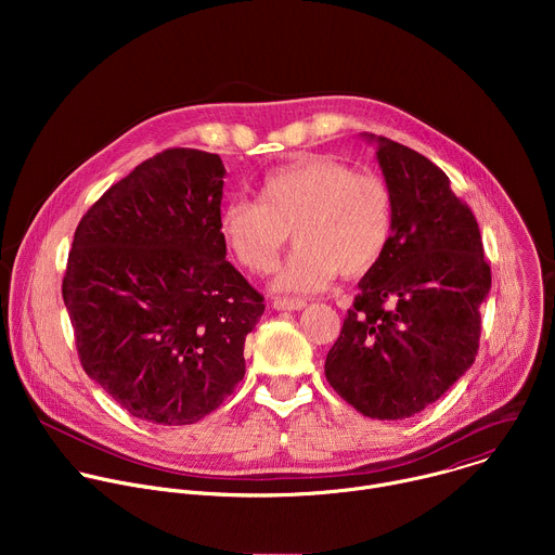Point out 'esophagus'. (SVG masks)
<instances>
[{"label": "esophagus", "mask_w": 555, "mask_h": 555, "mask_svg": "<svg viewBox=\"0 0 555 555\" xmlns=\"http://www.w3.org/2000/svg\"><path fill=\"white\" fill-rule=\"evenodd\" d=\"M305 305H307V300H302V298H274L272 300V307L276 311H298Z\"/></svg>", "instance_id": "obj_1"}]
</instances>
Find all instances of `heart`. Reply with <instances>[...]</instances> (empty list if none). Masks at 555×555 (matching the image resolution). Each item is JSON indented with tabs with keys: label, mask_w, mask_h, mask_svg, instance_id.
<instances>
[{
	"label": "heart",
	"mask_w": 555,
	"mask_h": 555,
	"mask_svg": "<svg viewBox=\"0 0 555 555\" xmlns=\"http://www.w3.org/2000/svg\"><path fill=\"white\" fill-rule=\"evenodd\" d=\"M289 230L296 248L276 289L313 292L338 272L360 276L390 242V191L373 173H353L327 155H305L261 180L259 202L230 199L219 212L225 250L253 274L276 266Z\"/></svg>",
	"instance_id": "1"
}]
</instances>
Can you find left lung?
<instances>
[{
	"label": "left lung",
	"mask_w": 555,
	"mask_h": 555,
	"mask_svg": "<svg viewBox=\"0 0 555 555\" xmlns=\"http://www.w3.org/2000/svg\"><path fill=\"white\" fill-rule=\"evenodd\" d=\"M377 163L392 199V232L325 360L334 390L371 420H406L474 364L481 302L492 287L481 230L448 176L382 135Z\"/></svg>",
	"instance_id": "left-lung-1"
}]
</instances>
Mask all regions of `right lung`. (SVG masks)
I'll return each instance as SVG.
<instances>
[{
    "instance_id": "obj_1",
    "label": "right lung",
    "mask_w": 555,
    "mask_h": 555,
    "mask_svg": "<svg viewBox=\"0 0 555 555\" xmlns=\"http://www.w3.org/2000/svg\"><path fill=\"white\" fill-rule=\"evenodd\" d=\"M217 153L167 149L74 232L63 302L86 373L138 420L186 426L244 379L263 296L225 261Z\"/></svg>"
}]
</instances>
